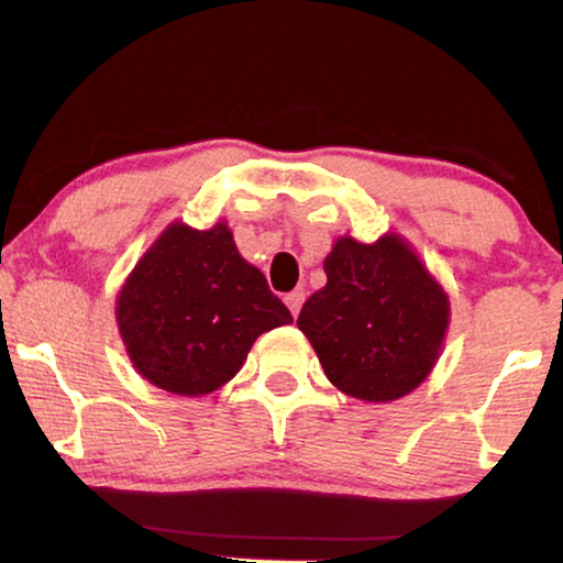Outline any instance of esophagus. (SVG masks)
<instances>
[{"instance_id": "34e87169", "label": "esophagus", "mask_w": 563, "mask_h": 563, "mask_svg": "<svg viewBox=\"0 0 563 563\" xmlns=\"http://www.w3.org/2000/svg\"><path fill=\"white\" fill-rule=\"evenodd\" d=\"M303 300H306V292H303V290H292V292H288V296H285V306L290 308L292 318H298L300 306H303Z\"/></svg>"}]
</instances>
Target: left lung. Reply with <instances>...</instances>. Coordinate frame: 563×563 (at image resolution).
<instances>
[{
  "instance_id": "left-lung-1",
  "label": "left lung",
  "mask_w": 563,
  "mask_h": 563,
  "mask_svg": "<svg viewBox=\"0 0 563 563\" xmlns=\"http://www.w3.org/2000/svg\"><path fill=\"white\" fill-rule=\"evenodd\" d=\"M323 290L310 296L298 329L313 343L333 387L391 401L419 387L448 331V296L394 234L374 245L343 238L323 263Z\"/></svg>"
}]
</instances>
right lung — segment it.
<instances>
[{"mask_svg":"<svg viewBox=\"0 0 563 563\" xmlns=\"http://www.w3.org/2000/svg\"><path fill=\"white\" fill-rule=\"evenodd\" d=\"M115 318L133 366L181 397L220 389L260 333L292 323L222 222L207 232L172 224L125 280Z\"/></svg>","mask_w":563,"mask_h":563,"instance_id":"obj_1","label":"right lung"}]
</instances>
